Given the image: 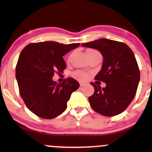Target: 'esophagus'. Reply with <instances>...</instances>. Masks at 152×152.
Here are the masks:
<instances>
[{
	"instance_id": "esophagus-1",
	"label": "esophagus",
	"mask_w": 152,
	"mask_h": 152,
	"mask_svg": "<svg viewBox=\"0 0 152 152\" xmlns=\"http://www.w3.org/2000/svg\"><path fill=\"white\" fill-rule=\"evenodd\" d=\"M83 85H84L83 83H80V87H82Z\"/></svg>"
}]
</instances>
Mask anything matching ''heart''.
<instances>
[{
  "label": "heart",
  "instance_id": "1",
  "mask_svg": "<svg viewBox=\"0 0 152 152\" xmlns=\"http://www.w3.org/2000/svg\"><path fill=\"white\" fill-rule=\"evenodd\" d=\"M92 51H96V50L89 49V50H87V51H86V53H88V52H92ZM75 75H76V76L78 78V79H81V80H85V79H86L87 78V73H85V72H82V71H77L76 73H75Z\"/></svg>",
  "mask_w": 152,
  "mask_h": 152
}]
</instances>
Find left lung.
<instances>
[{
    "label": "left lung",
    "mask_w": 152,
    "mask_h": 152,
    "mask_svg": "<svg viewBox=\"0 0 152 152\" xmlns=\"http://www.w3.org/2000/svg\"><path fill=\"white\" fill-rule=\"evenodd\" d=\"M82 46L96 49L104 57L102 70L95 79L106 83L96 85L94 93L88 98L92 109L104 116L121 114L135 96L140 82V70L134 53L124 42L100 39L83 43Z\"/></svg>",
    "instance_id": "obj_1"
}]
</instances>
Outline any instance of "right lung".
Masks as SVG:
<instances>
[{"instance_id":"add662e5","label":"right lung","mask_w":152,"mask_h":152,"mask_svg":"<svg viewBox=\"0 0 152 152\" xmlns=\"http://www.w3.org/2000/svg\"><path fill=\"white\" fill-rule=\"evenodd\" d=\"M79 45L45 41L28 44L20 53L15 70L20 94L36 115L51 119L66 110L72 93L79 87V82L67 78L56 83L52 77L66 68L62 56Z\"/></svg>"}]
</instances>
